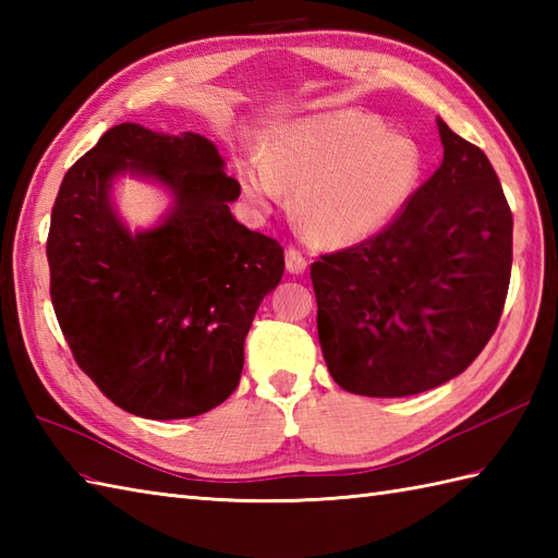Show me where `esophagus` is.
I'll return each instance as SVG.
<instances>
[{
	"instance_id": "obj_1",
	"label": "esophagus",
	"mask_w": 558,
	"mask_h": 558,
	"mask_svg": "<svg viewBox=\"0 0 558 558\" xmlns=\"http://www.w3.org/2000/svg\"><path fill=\"white\" fill-rule=\"evenodd\" d=\"M286 266L292 276H300V272L306 270V258L294 246H288L286 248Z\"/></svg>"
}]
</instances>
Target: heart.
<instances>
[{
  "label": "heart",
  "instance_id": "obj_1",
  "mask_svg": "<svg viewBox=\"0 0 558 558\" xmlns=\"http://www.w3.org/2000/svg\"><path fill=\"white\" fill-rule=\"evenodd\" d=\"M422 158L412 138L360 110H338L282 129L266 158L240 162L236 174L258 208L298 192V218L314 242L345 248L372 240L408 204Z\"/></svg>",
  "mask_w": 558,
  "mask_h": 558
}]
</instances>
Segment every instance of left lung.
Instances as JSON below:
<instances>
[{
    "mask_svg": "<svg viewBox=\"0 0 558 558\" xmlns=\"http://www.w3.org/2000/svg\"><path fill=\"white\" fill-rule=\"evenodd\" d=\"M444 160L388 228L312 264L318 342L354 396L405 398L462 374L494 336L513 216L489 158L436 120Z\"/></svg>",
    "mask_w": 558,
    "mask_h": 558,
    "instance_id": "1",
    "label": "left lung"
}]
</instances>
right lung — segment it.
<instances>
[{"instance_id":"1","label":"right lung","mask_w":558,"mask_h":558,"mask_svg":"<svg viewBox=\"0 0 558 558\" xmlns=\"http://www.w3.org/2000/svg\"><path fill=\"white\" fill-rule=\"evenodd\" d=\"M126 173L171 196L153 229L132 231L113 206ZM236 196L213 141L134 122L108 129L64 174L47 236L50 298L74 360L117 408L186 420L240 384L244 338L286 258L234 220Z\"/></svg>"}]
</instances>
